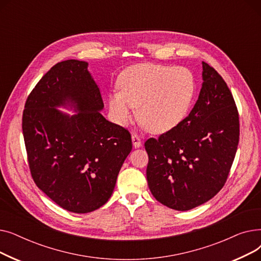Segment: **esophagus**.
<instances>
[{"mask_svg": "<svg viewBox=\"0 0 261 261\" xmlns=\"http://www.w3.org/2000/svg\"><path fill=\"white\" fill-rule=\"evenodd\" d=\"M132 143H133V146L135 148H139L142 146V141H141V138L140 136L136 134V133H133L132 134Z\"/></svg>", "mask_w": 261, "mask_h": 261, "instance_id": "34e87169", "label": "esophagus"}]
</instances>
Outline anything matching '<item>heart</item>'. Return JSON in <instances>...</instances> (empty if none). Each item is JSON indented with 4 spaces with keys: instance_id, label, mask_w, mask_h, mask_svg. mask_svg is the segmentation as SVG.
<instances>
[{
    "instance_id": "1",
    "label": "heart",
    "mask_w": 261,
    "mask_h": 261,
    "mask_svg": "<svg viewBox=\"0 0 261 261\" xmlns=\"http://www.w3.org/2000/svg\"><path fill=\"white\" fill-rule=\"evenodd\" d=\"M120 91L109 97L115 119L125 125L133 119L140 106L141 120L154 133L176 127L193 102L196 84L183 66L142 63L128 67L118 80Z\"/></svg>"
}]
</instances>
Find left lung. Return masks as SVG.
Here are the masks:
<instances>
[{
  "mask_svg": "<svg viewBox=\"0 0 261 261\" xmlns=\"http://www.w3.org/2000/svg\"><path fill=\"white\" fill-rule=\"evenodd\" d=\"M199 98L179 125L145 142L147 182L175 211L207 202L224 186L239 143V113L223 78L203 61Z\"/></svg>",
  "mask_w": 261,
  "mask_h": 261,
  "instance_id": "left-lung-1",
  "label": "left lung"
}]
</instances>
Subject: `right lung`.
I'll use <instances>...</instances> for the list:
<instances>
[{
	"mask_svg": "<svg viewBox=\"0 0 261 261\" xmlns=\"http://www.w3.org/2000/svg\"><path fill=\"white\" fill-rule=\"evenodd\" d=\"M75 59L55 64L26 99L22 130L36 185L60 207L86 214L111 197L118 172L132 150L130 132L99 112V88ZM66 100L81 111L73 117L53 107Z\"/></svg>",
	"mask_w": 261,
	"mask_h": 261,
	"instance_id": "obj_1",
	"label": "right lung"
}]
</instances>
